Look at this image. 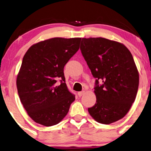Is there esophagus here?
I'll list each match as a JSON object with an SVG mask.
<instances>
[{"label": "esophagus", "instance_id": "obj_1", "mask_svg": "<svg viewBox=\"0 0 151 151\" xmlns=\"http://www.w3.org/2000/svg\"><path fill=\"white\" fill-rule=\"evenodd\" d=\"M84 93H85V91H81V92H78V95L79 97H81V96L83 95V94H84Z\"/></svg>", "mask_w": 151, "mask_h": 151}]
</instances>
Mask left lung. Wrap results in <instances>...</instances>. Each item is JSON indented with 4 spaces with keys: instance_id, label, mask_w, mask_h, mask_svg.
Listing matches in <instances>:
<instances>
[{
    "instance_id": "left-lung-1",
    "label": "left lung",
    "mask_w": 151,
    "mask_h": 151,
    "mask_svg": "<svg viewBox=\"0 0 151 151\" xmlns=\"http://www.w3.org/2000/svg\"><path fill=\"white\" fill-rule=\"evenodd\" d=\"M81 51L95 78L96 104L88 108L98 122L109 124L127 114L139 87L133 57L124 45L104 38H82Z\"/></svg>"
}]
</instances>
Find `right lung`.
I'll return each mask as SVG.
<instances>
[{
  "label": "right lung",
  "instance_id": "obj_1",
  "mask_svg": "<svg viewBox=\"0 0 151 151\" xmlns=\"http://www.w3.org/2000/svg\"><path fill=\"white\" fill-rule=\"evenodd\" d=\"M81 40L51 38L33 45L24 55L17 87L22 105L37 123L58 124L75 100L66 84L64 68L79 50Z\"/></svg>",
  "mask_w": 151,
  "mask_h": 151
}]
</instances>
